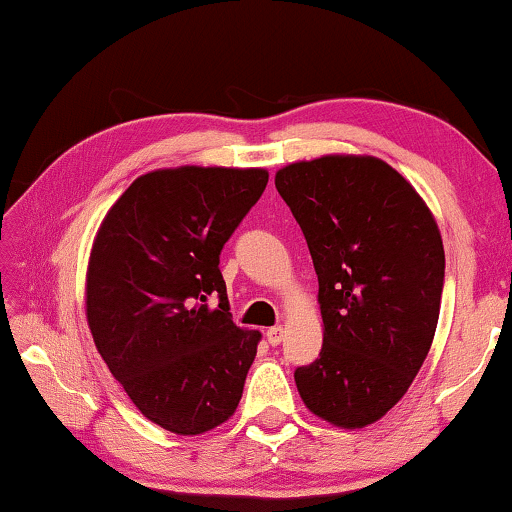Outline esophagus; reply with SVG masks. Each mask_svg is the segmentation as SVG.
<instances>
[{
	"label": "esophagus",
	"instance_id": "1",
	"mask_svg": "<svg viewBox=\"0 0 512 512\" xmlns=\"http://www.w3.org/2000/svg\"><path fill=\"white\" fill-rule=\"evenodd\" d=\"M284 335H286L284 326H272V328H268V331H265V340H268L270 345H279V342L284 340Z\"/></svg>",
	"mask_w": 512,
	"mask_h": 512
}]
</instances>
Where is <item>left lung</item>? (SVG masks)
I'll return each mask as SVG.
<instances>
[{"label":"left lung","mask_w":512,"mask_h":512,"mask_svg":"<svg viewBox=\"0 0 512 512\" xmlns=\"http://www.w3.org/2000/svg\"><path fill=\"white\" fill-rule=\"evenodd\" d=\"M319 277L324 345L296 370L312 415L340 429L377 422L429 354L445 251L429 205L375 156L328 153L277 170Z\"/></svg>","instance_id":"8db88e82"}]
</instances>
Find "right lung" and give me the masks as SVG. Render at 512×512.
Returning <instances> with one entry per match:
<instances>
[{"label":"right lung","mask_w":512,"mask_h":512,"mask_svg":"<svg viewBox=\"0 0 512 512\" xmlns=\"http://www.w3.org/2000/svg\"><path fill=\"white\" fill-rule=\"evenodd\" d=\"M265 184V167H160L97 228L86 270L95 347L135 408L177 436L228 422L256 359L261 333L233 324L219 254Z\"/></svg>","instance_id":"right-lung-1"}]
</instances>
